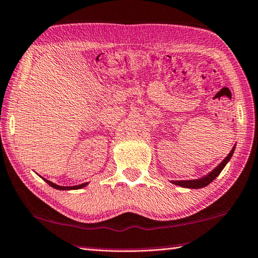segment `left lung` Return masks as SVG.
I'll return each mask as SVG.
<instances>
[{"label":"left lung","instance_id":"obj_1","mask_svg":"<svg viewBox=\"0 0 258 258\" xmlns=\"http://www.w3.org/2000/svg\"><path fill=\"white\" fill-rule=\"evenodd\" d=\"M234 150H235V145L233 146V149L231 150V152L229 154H227V157L223 160V161L218 164V166L213 169L212 171L209 172V174H207L206 176L201 177V178H198V179H189V180H170L172 184L175 185H178L180 187H186V188H202L207 186V185H209L212 181L216 178V177L221 174V171L224 169V167L227 164V162L230 161L232 155L234 153Z\"/></svg>","mask_w":258,"mask_h":258}]
</instances>
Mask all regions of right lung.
Masks as SVG:
<instances>
[{
  "mask_svg": "<svg viewBox=\"0 0 258 258\" xmlns=\"http://www.w3.org/2000/svg\"><path fill=\"white\" fill-rule=\"evenodd\" d=\"M43 179H44V181H46V183H48L51 187L56 188V189H61V191H67V189H79V188H82V187L87 186V185H88V183H83V184H80V185H75V186H60V185L54 184V183H52V181H50V180H48V179H45V178H43Z\"/></svg>",
  "mask_w": 258,
  "mask_h": 258,
  "instance_id": "obj_1",
  "label": "right lung"
}]
</instances>
